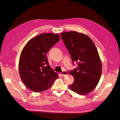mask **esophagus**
<instances>
[{"instance_id": "1", "label": "esophagus", "mask_w": 120, "mask_h": 120, "mask_svg": "<svg viewBox=\"0 0 120 120\" xmlns=\"http://www.w3.org/2000/svg\"><path fill=\"white\" fill-rule=\"evenodd\" d=\"M61 74L63 75H67V74H68V72L66 71H62V72H61Z\"/></svg>"}]
</instances>
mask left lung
<instances>
[{"instance_id": "left-lung-1", "label": "left lung", "mask_w": 120, "mask_h": 120, "mask_svg": "<svg viewBox=\"0 0 120 120\" xmlns=\"http://www.w3.org/2000/svg\"><path fill=\"white\" fill-rule=\"evenodd\" d=\"M70 54L73 64L78 67L69 71L74 77L71 90L81 95L92 91L97 86L102 74V64L97 48L90 38L84 34L71 31L61 34Z\"/></svg>"}]
</instances>
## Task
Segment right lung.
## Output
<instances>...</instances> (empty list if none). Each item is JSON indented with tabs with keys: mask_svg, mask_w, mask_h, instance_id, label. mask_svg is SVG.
Here are the masks:
<instances>
[{
	"mask_svg": "<svg viewBox=\"0 0 120 120\" xmlns=\"http://www.w3.org/2000/svg\"><path fill=\"white\" fill-rule=\"evenodd\" d=\"M59 40L58 34H42L30 40L23 48L19 71L23 83L31 91H45L57 78L58 74L50 68L46 54Z\"/></svg>",
	"mask_w": 120,
	"mask_h": 120,
	"instance_id": "add662e5",
	"label": "right lung"
}]
</instances>
